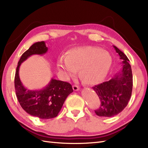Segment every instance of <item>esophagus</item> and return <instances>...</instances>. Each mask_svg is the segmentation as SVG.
Masks as SVG:
<instances>
[{
    "instance_id": "34e87169",
    "label": "esophagus",
    "mask_w": 148,
    "mask_h": 148,
    "mask_svg": "<svg viewBox=\"0 0 148 148\" xmlns=\"http://www.w3.org/2000/svg\"><path fill=\"white\" fill-rule=\"evenodd\" d=\"M73 89L74 91H78L79 90V87L77 85H73Z\"/></svg>"
}]
</instances>
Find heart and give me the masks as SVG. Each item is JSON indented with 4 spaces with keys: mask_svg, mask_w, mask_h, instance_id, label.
<instances>
[{
    "mask_svg": "<svg viewBox=\"0 0 148 148\" xmlns=\"http://www.w3.org/2000/svg\"><path fill=\"white\" fill-rule=\"evenodd\" d=\"M110 52L94 46L73 49L67 51L65 57L57 61L58 70L66 78L75 75L79 70V77L83 83L97 85L103 82L113 65Z\"/></svg>",
    "mask_w": 148,
    "mask_h": 148,
    "instance_id": "obj_1",
    "label": "heart"
}]
</instances>
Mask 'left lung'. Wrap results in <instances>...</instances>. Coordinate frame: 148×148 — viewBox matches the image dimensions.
I'll list each match as a JSON object with an SVG mask.
<instances>
[{
  "label": "left lung",
  "instance_id": "8db88e82",
  "mask_svg": "<svg viewBox=\"0 0 148 148\" xmlns=\"http://www.w3.org/2000/svg\"><path fill=\"white\" fill-rule=\"evenodd\" d=\"M116 52L122 60V69L109 81L93 86L101 102L95 113L101 117H112L125 108L130 100L133 89V75L129 59L114 45Z\"/></svg>",
  "mask_w": 148,
  "mask_h": 148
}]
</instances>
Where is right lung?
Returning a JSON list of instances; mask_svg holds the SVG:
<instances>
[{
	"label": "right lung",
	"instance_id": "right-lung-1",
	"mask_svg": "<svg viewBox=\"0 0 148 148\" xmlns=\"http://www.w3.org/2000/svg\"><path fill=\"white\" fill-rule=\"evenodd\" d=\"M48 51L45 42L35 43L25 51L18 62L15 76V89L18 101L27 113L47 119L57 116L66 97L73 91L70 83L51 78L48 85L39 90L27 89L20 79L19 69L22 63L34 55H42Z\"/></svg>",
	"mask_w": 148,
	"mask_h": 148
}]
</instances>
